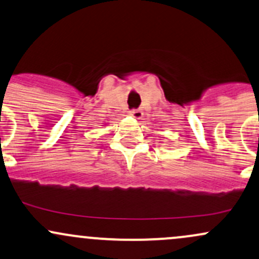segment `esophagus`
<instances>
[{
    "mask_svg": "<svg viewBox=\"0 0 259 259\" xmlns=\"http://www.w3.org/2000/svg\"><path fill=\"white\" fill-rule=\"evenodd\" d=\"M129 115H132L135 119H140L143 116V112L140 109H132L129 110Z\"/></svg>",
    "mask_w": 259,
    "mask_h": 259,
    "instance_id": "esophagus-1",
    "label": "esophagus"
}]
</instances>
